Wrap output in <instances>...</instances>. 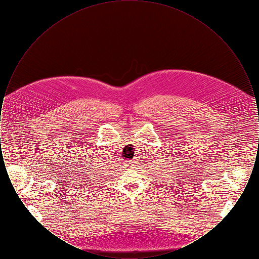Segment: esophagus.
<instances>
[{"label":"esophagus","mask_w":259,"mask_h":259,"mask_svg":"<svg viewBox=\"0 0 259 259\" xmlns=\"http://www.w3.org/2000/svg\"><path fill=\"white\" fill-rule=\"evenodd\" d=\"M127 162H128V164H129V165H133V163H134L133 161H127Z\"/></svg>","instance_id":"34e87169"}]
</instances>
